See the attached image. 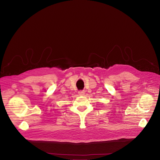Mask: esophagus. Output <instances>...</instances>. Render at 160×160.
<instances>
[{
    "label": "esophagus",
    "mask_w": 160,
    "mask_h": 160,
    "mask_svg": "<svg viewBox=\"0 0 160 160\" xmlns=\"http://www.w3.org/2000/svg\"><path fill=\"white\" fill-rule=\"evenodd\" d=\"M78 94L80 96H84L85 95V91L84 90H80L78 92Z\"/></svg>",
    "instance_id": "34e87169"
}]
</instances>
